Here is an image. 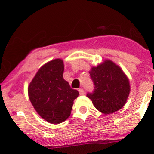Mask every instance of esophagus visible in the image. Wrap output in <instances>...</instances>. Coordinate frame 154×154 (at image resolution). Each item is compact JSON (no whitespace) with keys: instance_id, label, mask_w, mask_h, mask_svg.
<instances>
[{"instance_id":"1","label":"esophagus","mask_w":154,"mask_h":154,"mask_svg":"<svg viewBox=\"0 0 154 154\" xmlns=\"http://www.w3.org/2000/svg\"><path fill=\"white\" fill-rule=\"evenodd\" d=\"M78 91H79V93H80V95H84V94H85V92H84V90L83 89V88H80Z\"/></svg>"}]
</instances>
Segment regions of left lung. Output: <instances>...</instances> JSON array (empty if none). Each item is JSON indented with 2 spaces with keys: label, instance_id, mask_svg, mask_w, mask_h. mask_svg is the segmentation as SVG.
Segmentation results:
<instances>
[{
  "label": "left lung",
  "instance_id": "left-lung-1",
  "mask_svg": "<svg viewBox=\"0 0 154 154\" xmlns=\"http://www.w3.org/2000/svg\"><path fill=\"white\" fill-rule=\"evenodd\" d=\"M94 91L87 94L97 110L110 114L120 110L127 103L131 92L130 80L118 65L105 60L89 71Z\"/></svg>",
  "mask_w": 154,
  "mask_h": 154
}]
</instances>
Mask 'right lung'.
<instances>
[{"label": "right lung", "instance_id": "add662e5", "mask_svg": "<svg viewBox=\"0 0 154 154\" xmlns=\"http://www.w3.org/2000/svg\"><path fill=\"white\" fill-rule=\"evenodd\" d=\"M63 60H51L38 70L27 87L34 108L50 124H58L67 120L79 95L63 79Z\"/></svg>", "mask_w": 154, "mask_h": 154}]
</instances>
